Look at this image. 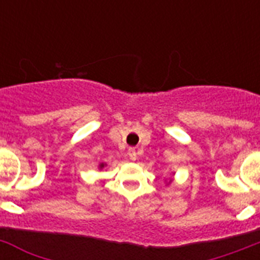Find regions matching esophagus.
I'll return each mask as SVG.
<instances>
[{"mask_svg":"<svg viewBox=\"0 0 260 260\" xmlns=\"http://www.w3.org/2000/svg\"><path fill=\"white\" fill-rule=\"evenodd\" d=\"M128 154H129V158L132 161H136L137 159V153H136V149L135 148H129L128 149Z\"/></svg>","mask_w":260,"mask_h":260,"instance_id":"34e87169","label":"esophagus"}]
</instances>
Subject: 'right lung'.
Instances as JSON below:
<instances>
[{
  "instance_id": "right-lung-1",
  "label": "right lung",
  "mask_w": 260,
  "mask_h": 260,
  "mask_svg": "<svg viewBox=\"0 0 260 260\" xmlns=\"http://www.w3.org/2000/svg\"><path fill=\"white\" fill-rule=\"evenodd\" d=\"M99 168H101V169L105 168V164H101V165H99Z\"/></svg>"
}]
</instances>
